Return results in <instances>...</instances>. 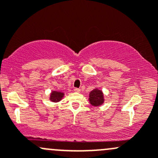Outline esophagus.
I'll list each match as a JSON object with an SVG mask.
<instances>
[{"label": "esophagus", "mask_w": 158, "mask_h": 158, "mask_svg": "<svg viewBox=\"0 0 158 158\" xmlns=\"http://www.w3.org/2000/svg\"><path fill=\"white\" fill-rule=\"evenodd\" d=\"M74 91H75V92H80V89H79V88H75L74 89Z\"/></svg>", "instance_id": "obj_1"}]
</instances>
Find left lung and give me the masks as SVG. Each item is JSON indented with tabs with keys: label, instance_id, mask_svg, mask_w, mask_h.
<instances>
[{
	"label": "left lung",
	"instance_id": "left-lung-1",
	"mask_svg": "<svg viewBox=\"0 0 158 158\" xmlns=\"http://www.w3.org/2000/svg\"><path fill=\"white\" fill-rule=\"evenodd\" d=\"M89 102L94 106H99L104 102L103 93L100 89H95L89 94Z\"/></svg>",
	"mask_w": 158,
	"mask_h": 158
}]
</instances>
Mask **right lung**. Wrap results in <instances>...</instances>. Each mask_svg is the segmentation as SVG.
Returning a JSON list of instances; mask_svg holds the SVG:
<instances>
[{"mask_svg":"<svg viewBox=\"0 0 158 158\" xmlns=\"http://www.w3.org/2000/svg\"><path fill=\"white\" fill-rule=\"evenodd\" d=\"M64 93L61 92H56V91H52L50 95V100L52 102H59L63 98Z\"/></svg>","mask_w":158,"mask_h":158,"instance_id":"1","label":"right lung"}]
</instances>
